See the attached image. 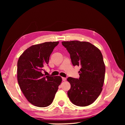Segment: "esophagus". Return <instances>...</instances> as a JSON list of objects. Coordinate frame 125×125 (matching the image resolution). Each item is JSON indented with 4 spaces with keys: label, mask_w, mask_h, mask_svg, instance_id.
<instances>
[{
    "label": "esophagus",
    "mask_w": 125,
    "mask_h": 125,
    "mask_svg": "<svg viewBox=\"0 0 125 125\" xmlns=\"http://www.w3.org/2000/svg\"><path fill=\"white\" fill-rule=\"evenodd\" d=\"M62 81H65L66 80V78H64V77H62Z\"/></svg>",
    "instance_id": "1"
}]
</instances>
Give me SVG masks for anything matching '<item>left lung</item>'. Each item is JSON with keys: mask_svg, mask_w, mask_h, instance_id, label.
<instances>
[{"mask_svg": "<svg viewBox=\"0 0 125 125\" xmlns=\"http://www.w3.org/2000/svg\"><path fill=\"white\" fill-rule=\"evenodd\" d=\"M70 54L73 65L81 66L79 79L67 78L71 85L67 94L73 104L86 106L92 104L102 91L105 66L101 51L88 42H62Z\"/></svg>", "mask_w": 125, "mask_h": 125, "instance_id": "left-lung-1", "label": "left lung"}]
</instances>
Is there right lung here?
<instances>
[{
	"instance_id": "add662e5",
	"label": "right lung",
	"mask_w": 125,
	"mask_h": 125,
	"mask_svg": "<svg viewBox=\"0 0 125 125\" xmlns=\"http://www.w3.org/2000/svg\"><path fill=\"white\" fill-rule=\"evenodd\" d=\"M58 43L59 42H50L32 45L18 59L19 85L26 99L36 106L45 107L50 105L62 81L61 77L48 76L42 73Z\"/></svg>"
}]
</instances>
